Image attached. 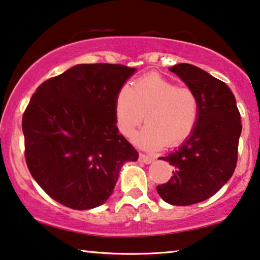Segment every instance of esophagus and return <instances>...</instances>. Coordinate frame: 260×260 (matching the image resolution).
Wrapping results in <instances>:
<instances>
[{
	"mask_svg": "<svg viewBox=\"0 0 260 260\" xmlns=\"http://www.w3.org/2000/svg\"><path fill=\"white\" fill-rule=\"evenodd\" d=\"M139 160L145 162V164H150V162H152V161L154 160V158L151 157V155H148V154L140 153V154H139Z\"/></svg>",
	"mask_w": 260,
	"mask_h": 260,
	"instance_id": "34e87169",
	"label": "esophagus"
}]
</instances>
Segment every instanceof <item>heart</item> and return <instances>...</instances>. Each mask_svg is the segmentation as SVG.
<instances>
[{"mask_svg":"<svg viewBox=\"0 0 260 260\" xmlns=\"http://www.w3.org/2000/svg\"><path fill=\"white\" fill-rule=\"evenodd\" d=\"M200 99L189 86H178L161 75H145L133 86H121L115 99V123L129 138L144 117L147 124L133 141L147 148L177 146L191 136L200 119Z\"/></svg>","mask_w":260,"mask_h":260,"instance_id":"b5f03b06","label":"heart"}]
</instances>
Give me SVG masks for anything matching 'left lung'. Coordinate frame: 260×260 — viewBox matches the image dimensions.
I'll return each mask as SVG.
<instances>
[{"label":"left lung","instance_id":"1","mask_svg":"<svg viewBox=\"0 0 260 260\" xmlns=\"http://www.w3.org/2000/svg\"><path fill=\"white\" fill-rule=\"evenodd\" d=\"M170 71L195 90L201 110L189 139L177 151L159 158L175 170L168 183L157 186V192L170 205L190 206L209 199L232 177L243 126L226 83L191 64H177Z\"/></svg>","mask_w":260,"mask_h":260}]
</instances>
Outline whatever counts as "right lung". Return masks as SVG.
<instances>
[{
  "instance_id": "obj_1",
  "label": "right lung",
  "mask_w": 260,
  "mask_h": 260,
  "mask_svg": "<svg viewBox=\"0 0 260 260\" xmlns=\"http://www.w3.org/2000/svg\"><path fill=\"white\" fill-rule=\"evenodd\" d=\"M136 71L120 64H79L38 86L22 116L25 158L41 189L85 210L114 191L123 162L139 153L119 133L115 99Z\"/></svg>"
}]
</instances>
